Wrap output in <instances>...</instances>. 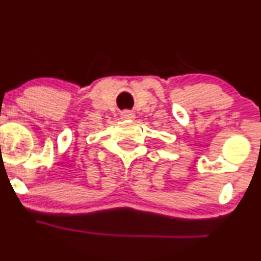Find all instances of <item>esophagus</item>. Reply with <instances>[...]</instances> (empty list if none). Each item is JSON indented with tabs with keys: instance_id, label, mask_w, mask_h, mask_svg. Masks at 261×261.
I'll return each mask as SVG.
<instances>
[{
	"instance_id": "34e87169",
	"label": "esophagus",
	"mask_w": 261,
	"mask_h": 261,
	"mask_svg": "<svg viewBox=\"0 0 261 261\" xmlns=\"http://www.w3.org/2000/svg\"><path fill=\"white\" fill-rule=\"evenodd\" d=\"M121 119H130V120H133V119H135V115L133 112H130V110H124V112L121 113Z\"/></svg>"
}]
</instances>
